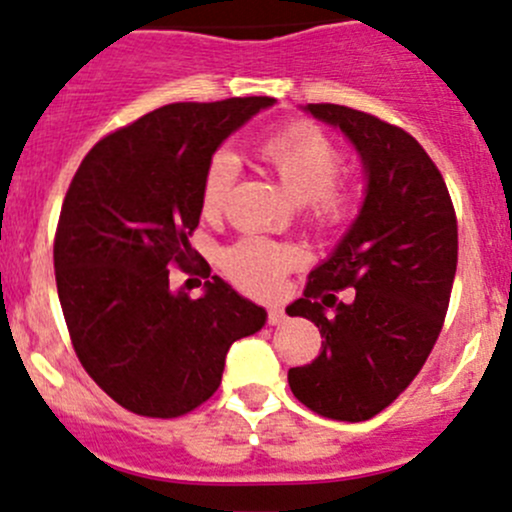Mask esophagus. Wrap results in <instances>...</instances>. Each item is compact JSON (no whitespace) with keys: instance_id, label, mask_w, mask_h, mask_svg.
<instances>
[{"instance_id":"34e87169","label":"esophagus","mask_w":512,"mask_h":512,"mask_svg":"<svg viewBox=\"0 0 512 512\" xmlns=\"http://www.w3.org/2000/svg\"><path fill=\"white\" fill-rule=\"evenodd\" d=\"M284 319H287V314H284V309H279V306H272V309L267 311V324L270 326H279Z\"/></svg>"}]
</instances>
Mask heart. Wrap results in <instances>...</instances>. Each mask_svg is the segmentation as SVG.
I'll list each match as a JSON object with an SVG mask.
<instances>
[{"label":"heart","mask_w":512,"mask_h":512,"mask_svg":"<svg viewBox=\"0 0 512 512\" xmlns=\"http://www.w3.org/2000/svg\"><path fill=\"white\" fill-rule=\"evenodd\" d=\"M257 157L270 166L297 201H304L311 223L336 228L351 218L355 193L351 186L336 179L343 154L321 127L311 122H292L277 129L260 139ZM238 171V159L228 149H218L208 159L201 179V213L206 218H215L223 211L238 181ZM301 260L304 255L297 245L260 235H245L220 252L225 277L257 297L272 294L284 274L301 265Z\"/></svg>","instance_id":"obj_1"}]
</instances>
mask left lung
Wrapping results in <instances>:
<instances>
[{"instance_id":"1","label":"left lung","mask_w":512,"mask_h":512,"mask_svg":"<svg viewBox=\"0 0 512 512\" xmlns=\"http://www.w3.org/2000/svg\"><path fill=\"white\" fill-rule=\"evenodd\" d=\"M306 112L351 139L368 188L351 230L287 309L324 338L287 378L311 412L363 422L407 390L437 343L459 260L456 213L437 164L405 129L331 102ZM343 288L353 302L337 299Z\"/></svg>"}]
</instances>
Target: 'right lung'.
I'll list each match as a JSON object with an SVG mask.
<instances>
[{
  "instance_id": "1",
  "label": "right lung",
  "mask_w": 512,
  "mask_h": 512,
  "mask_svg": "<svg viewBox=\"0 0 512 512\" xmlns=\"http://www.w3.org/2000/svg\"><path fill=\"white\" fill-rule=\"evenodd\" d=\"M274 98L174 102L102 137L80 161L53 240L75 355L117 405L171 419L218 390L228 348L265 309L220 277L203 297L171 292L169 267L211 274L188 238L208 159Z\"/></svg>"
}]
</instances>
